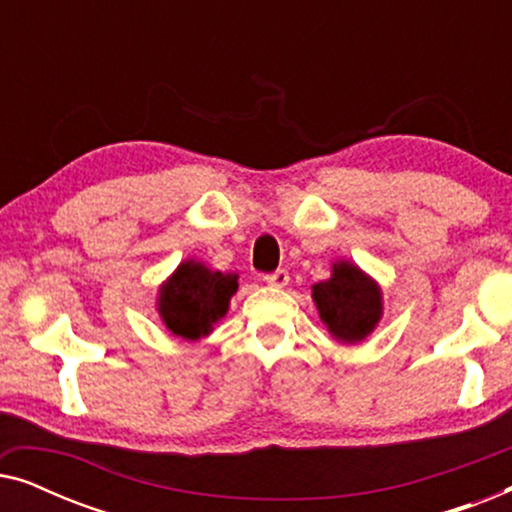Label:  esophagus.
I'll return each mask as SVG.
<instances>
[{"instance_id":"esophagus-1","label":"esophagus","mask_w":512,"mask_h":512,"mask_svg":"<svg viewBox=\"0 0 512 512\" xmlns=\"http://www.w3.org/2000/svg\"><path fill=\"white\" fill-rule=\"evenodd\" d=\"M265 284L268 286H277V289H282V286L289 284V272L286 270H275L270 272V275H265Z\"/></svg>"}]
</instances>
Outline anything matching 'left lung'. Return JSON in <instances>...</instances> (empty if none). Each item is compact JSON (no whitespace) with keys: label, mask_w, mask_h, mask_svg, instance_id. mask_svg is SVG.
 <instances>
[{"label":"left lung","mask_w":512,"mask_h":512,"mask_svg":"<svg viewBox=\"0 0 512 512\" xmlns=\"http://www.w3.org/2000/svg\"><path fill=\"white\" fill-rule=\"evenodd\" d=\"M319 317L335 340H366L382 319V291L373 277L349 261L333 263L331 277L312 286Z\"/></svg>","instance_id":"8db88e82"}]
</instances>
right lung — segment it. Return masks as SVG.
<instances>
[{"mask_svg": "<svg viewBox=\"0 0 512 512\" xmlns=\"http://www.w3.org/2000/svg\"><path fill=\"white\" fill-rule=\"evenodd\" d=\"M237 291L233 272L209 270L205 263L188 258L172 272L158 291V314L167 331L184 340H200L226 317L230 298Z\"/></svg>", "mask_w": 512, "mask_h": 512, "instance_id": "obj_1", "label": "right lung"}]
</instances>
